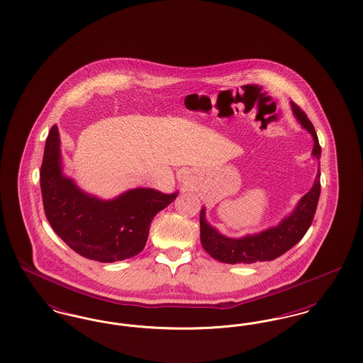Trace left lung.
<instances>
[{"label": "left lung", "instance_id": "left-lung-1", "mask_svg": "<svg viewBox=\"0 0 363 363\" xmlns=\"http://www.w3.org/2000/svg\"><path fill=\"white\" fill-rule=\"evenodd\" d=\"M294 114L301 125L311 133L314 141L313 155L317 159L321 156V147L318 143L314 126L305 111L295 104H291ZM321 191L320 170L315 177L311 189L299 200L298 206L290 216L284 218L277 227H271L255 235L242 238H228L218 233L206 220V209L200 212V238L201 245L208 255L225 264H253L257 261H271L290 250L303 238L309 230Z\"/></svg>", "mask_w": 363, "mask_h": 363}]
</instances>
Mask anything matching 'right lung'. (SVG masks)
I'll return each instance as SVG.
<instances>
[{
	"label": "right lung",
	"instance_id": "add662e5",
	"mask_svg": "<svg viewBox=\"0 0 363 363\" xmlns=\"http://www.w3.org/2000/svg\"><path fill=\"white\" fill-rule=\"evenodd\" d=\"M40 190L54 233L80 256L101 262L138 255L147 243L154 216L178 194L138 188L110 201L86 194L62 174L57 125L46 138Z\"/></svg>",
	"mask_w": 363,
	"mask_h": 363
}]
</instances>
